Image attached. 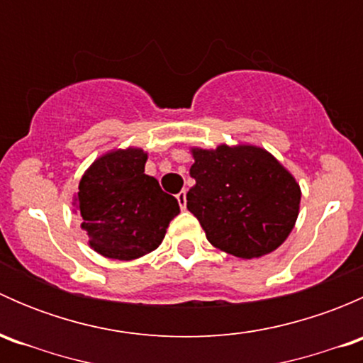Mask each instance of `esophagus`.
Masks as SVG:
<instances>
[{"label": "esophagus", "instance_id": "1", "mask_svg": "<svg viewBox=\"0 0 363 363\" xmlns=\"http://www.w3.org/2000/svg\"><path fill=\"white\" fill-rule=\"evenodd\" d=\"M175 199H177L179 205H181V208H186V189H182L181 193H177L175 195Z\"/></svg>", "mask_w": 363, "mask_h": 363}]
</instances>
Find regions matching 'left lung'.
I'll use <instances>...</instances> for the list:
<instances>
[{
    "instance_id": "obj_1",
    "label": "left lung",
    "mask_w": 363,
    "mask_h": 363,
    "mask_svg": "<svg viewBox=\"0 0 363 363\" xmlns=\"http://www.w3.org/2000/svg\"><path fill=\"white\" fill-rule=\"evenodd\" d=\"M188 211L218 250L251 259L276 251L295 228L300 186L267 149L252 144L189 147Z\"/></svg>"
}]
</instances>
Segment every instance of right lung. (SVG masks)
Instances as JSON below:
<instances>
[{"mask_svg":"<svg viewBox=\"0 0 363 363\" xmlns=\"http://www.w3.org/2000/svg\"><path fill=\"white\" fill-rule=\"evenodd\" d=\"M147 152L111 149L84 172L73 207L82 219L89 246L105 258L135 259L163 242L177 200L145 174Z\"/></svg>","mask_w":363,"mask_h":363,"instance_id":"obj_1","label":"right lung"}]
</instances>
